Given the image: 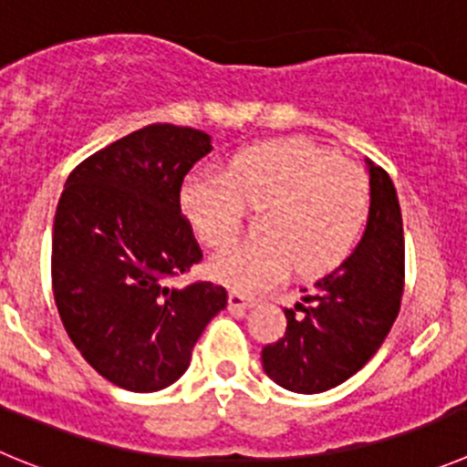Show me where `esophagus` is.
I'll return each mask as SVG.
<instances>
[{"mask_svg":"<svg viewBox=\"0 0 467 467\" xmlns=\"http://www.w3.org/2000/svg\"><path fill=\"white\" fill-rule=\"evenodd\" d=\"M228 306H230V312H233V314H244L246 309H249V306H254V300H251L249 296L239 293V291H230Z\"/></svg>","mask_w":467,"mask_h":467,"instance_id":"obj_1","label":"esophagus"}]
</instances>
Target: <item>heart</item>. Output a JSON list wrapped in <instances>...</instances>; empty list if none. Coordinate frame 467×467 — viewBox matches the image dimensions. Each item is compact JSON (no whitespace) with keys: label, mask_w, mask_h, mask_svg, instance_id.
Segmentation results:
<instances>
[{"label":"heart","mask_w":467,"mask_h":467,"mask_svg":"<svg viewBox=\"0 0 467 467\" xmlns=\"http://www.w3.org/2000/svg\"><path fill=\"white\" fill-rule=\"evenodd\" d=\"M179 207L192 233L213 249L237 239L244 207L263 209V237L209 260L213 279L254 293L275 285L293 267L302 276L339 267L363 237L372 195L360 167L305 140H279L237 150L221 176H188Z\"/></svg>","instance_id":"obj_1"}]
</instances>
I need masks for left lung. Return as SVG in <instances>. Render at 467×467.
<instances>
[{"label": "left lung", "mask_w": 467, "mask_h": 467, "mask_svg": "<svg viewBox=\"0 0 467 467\" xmlns=\"http://www.w3.org/2000/svg\"><path fill=\"white\" fill-rule=\"evenodd\" d=\"M372 209L363 239L337 270L284 309L285 333L260 354L265 375L293 393H323L354 377L396 321L405 279V237L390 176L365 158Z\"/></svg>", "instance_id": "obj_1"}]
</instances>
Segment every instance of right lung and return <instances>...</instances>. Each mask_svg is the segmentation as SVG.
<instances>
[{
  "mask_svg": "<svg viewBox=\"0 0 467 467\" xmlns=\"http://www.w3.org/2000/svg\"><path fill=\"white\" fill-rule=\"evenodd\" d=\"M212 150L202 130L146 125L71 171L53 223V293L65 330L104 379L132 393L174 384L228 305L212 281L170 285L202 260L179 207Z\"/></svg>",
  "mask_w": 467,
  "mask_h": 467,
  "instance_id": "1",
  "label": "right lung"
}]
</instances>
